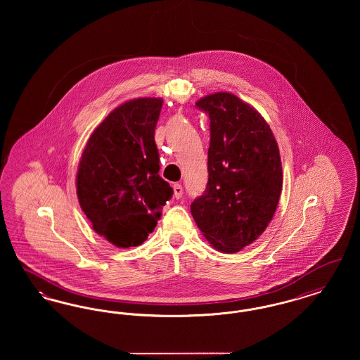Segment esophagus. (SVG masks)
<instances>
[{"instance_id": "esophagus-1", "label": "esophagus", "mask_w": 360, "mask_h": 360, "mask_svg": "<svg viewBox=\"0 0 360 360\" xmlns=\"http://www.w3.org/2000/svg\"><path fill=\"white\" fill-rule=\"evenodd\" d=\"M172 190H174V197H175L176 200H179V198L182 197V194H184L182 185H181V184H174V185H172Z\"/></svg>"}]
</instances>
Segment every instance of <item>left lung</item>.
Listing matches in <instances>:
<instances>
[{
  "label": "left lung",
  "instance_id": "8db88e82",
  "mask_svg": "<svg viewBox=\"0 0 360 360\" xmlns=\"http://www.w3.org/2000/svg\"><path fill=\"white\" fill-rule=\"evenodd\" d=\"M210 120L207 185L190 210L205 239L233 254L273 220L282 191V163L273 131L257 109L219 91L195 103Z\"/></svg>",
  "mask_w": 360,
  "mask_h": 360
}]
</instances>
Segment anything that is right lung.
<instances>
[{
    "label": "right lung",
    "mask_w": 360,
    "mask_h": 360,
    "mask_svg": "<svg viewBox=\"0 0 360 360\" xmlns=\"http://www.w3.org/2000/svg\"><path fill=\"white\" fill-rule=\"evenodd\" d=\"M162 98L113 109L90 135L77 172V195L93 229L120 248L140 245L172 197L159 176L155 127Z\"/></svg>",
    "instance_id": "obj_1"
}]
</instances>
